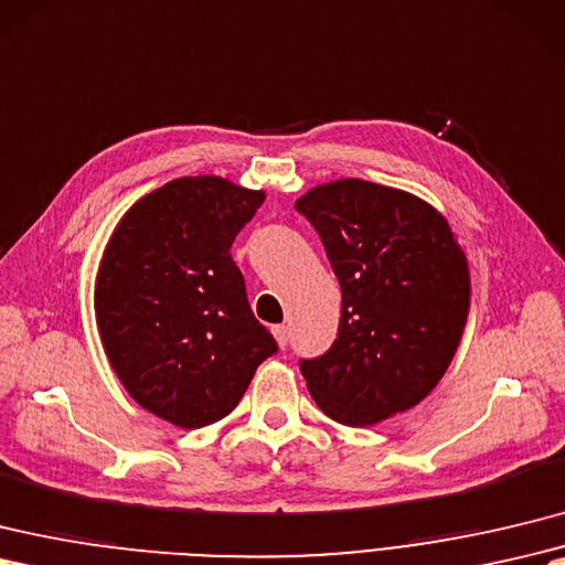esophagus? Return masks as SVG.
Instances as JSON below:
<instances>
[{"mask_svg":"<svg viewBox=\"0 0 565 565\" xmlns=\"http://www.w3.org/2000/svg\"><path fill=\"white\" fill-rule=\"evenodd\" d=\"M271 332H274V337H277L279 347L284 349V347L288 344V327H286V324H274V327H271Z\"/></svg>","mask_w":565,"mask_h":565,"instance_id":"34e87169","label":"esophagus"}]
</instances>
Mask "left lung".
I'll return each instance as SVG.
<instances>
[{
  "label": "left lung",
  "instance_id": "left-lung-1",
  "mask_svg": "<svg viewBox=\"0 0 565 565\" xmlns=\"http://www.w3.org/2000/svg\"><path fill=\"white\" fill-rule=\"evenodd\" d=\"M342 286V318L322 356L300 359L320 409L373 426L438 385L469 310V271L436 209L365 180H337L296 202Z\"/></svg>",
  "mask_w": 565,
  "mask_h": 565
}]
</instances>
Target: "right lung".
<instances>
[{"label":"right lung","mask_w":565,"mask_h":565,"mask_svg":"<svg viewBox=\"0 0 565 565\" xmlns=\"http://www.w3.org/2000/svg\"><path fill=\"white\" fill-rule=\"evenodd\" d=\"M265 192L200 175L141 196L117 223L96 277V322L117 377L180 428L228 416L279 351L247 303L231 245Z\"/></svg>","instance_id":"right-lung-1"}]
</instances>
